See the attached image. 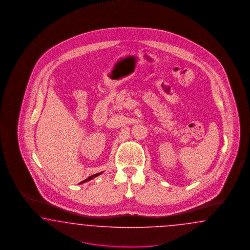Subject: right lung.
Returning <instances> with one entry per match:
<instances>
[{"label":"right lung","instance_id":"1","mask_svg":"<svg viewBox=\"0 0 250 250\" xmlns=\"http://www.w3.org/2000/svg\"><path fill=\"white\" fill-rule=\"evenodd\" d=\"M102 173H103V171H102V172H100V173H97V174L92 175V176H91V177H89L88 179H86V180L83 181V182H80V184H83V183H84V182H89V181H91V180H92V179H94L95 177H98L99 175H101Z\"/></svg>","mask_w":250,"mask_h":250}]
</instances>
